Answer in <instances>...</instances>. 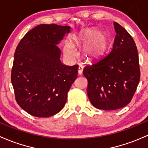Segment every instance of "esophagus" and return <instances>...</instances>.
I'll return each mask as SVG.
<instances>
[{
    "label": "esophagus",
    "mask_w": 148,
    "mask_h": 148,
    "mask_svg": "<svg viewBox=\"0 0 148 148\" xmlns=\"http://www.w3.org/2000/svg\"><path fill=\"white\" fill-rule=\"evenodd\" d=\"M83 65H80L78 68V75H81L82 73H83Z\"/></svg>",
    "instance_id": "obj_1"
}]
</instances>
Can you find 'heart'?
Here are the masks:
<instances>
[{
    "mask_svg": "<svg viewBox=\"0 0 148 148\" xmlns=\"http://www.w3.org/2000/svg\"><path fill=\"white\" fill-rule=\"evenodd\" d=\"M80 43H90L87 51L92 56H97L102 53L107 45V38L98 30H90L79 39ZM65 53L70 57H75L76 53L71 44H67L64 49Z\"/></svg>",
    "mask_w": 148,
    "mask_h": 148,
    "instance_id": "heart-1",
    "label": "heart"
}]
</instances>
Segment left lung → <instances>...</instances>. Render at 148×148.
Returning <instances> with one entry per match:
<instances>
[{
    "instance_id": "1",
    "label": "left lung",
    "mask_w": 148,
    "mask_h": 148,
    "mask_svg": "<svg viewBox=\"0 0 148 148\" xmlns=\"http://www.w3.org/2000/svg\"><path fill=\"white\" fill-rule=\"evenodd\" d=\"M114 28L116 36L112 51L83 69L91 104L105 110L120 109L129 104L140 78L135 41L118 23L114 22Z\"/></svg>"
}]
</instances>
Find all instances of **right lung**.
<instances>
[{
	"label": "right lung",
	"mask_w": 148,
	"mask_h": 148,
	"mask_svg": "<svg viewBox=\"0 0 148 148\" xmlns=\"http://www.w3.org/2000/svg\"><path fill=\"white\" fill-rule=\"evenodd\" d=\"M71 27L40 24L28 31L14 54L11 82L19 106L38 118H48L65 106L78 65L68 66L60 60L58 44Z\"/></svg>",
	"instance_id": "obj_1"
}]
</instances>
